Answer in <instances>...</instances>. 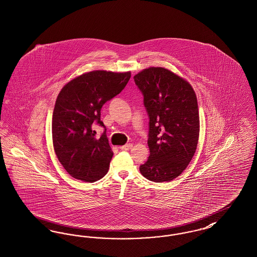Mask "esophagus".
<instances>
[{
	"label": "esophagus",
	"mask_w": 257,
	"mask_h": 257,
	"mask_svg": "<svg viewBox=\"0 0 257 257\" xmlns=\"http://www.w3.org/2000/svg\"><path fill=\"white\" fill-rule=\"evenodd\" d=\"M132 147H133L132 144H127V145H125V146L120 147V150H122V151H129V150L132 149Z\"/></svg>",
	"instance_id": "esophagus-1"
}]
</instances>
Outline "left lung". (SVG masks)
Masks as SVG:
<instances>
[{
    "instance_id": "obj_1",
    "label": "left lung",
    "mask_w": 257,
    "mask_h": 257,
    "mask_svg": "<svg viewBox=\"0 0 257 257\" xmlns=\"http://www.w3.org/2000/svg\"><path fill=\"white\" fill-rule=\"evenodd\" d=\"M150 117V157L141 174L154 182L173 181L188 166L197 149L200 120L197 97L188 81L161 67L134 76Z\"/></svg>"
}]
</instances>
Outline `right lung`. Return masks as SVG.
Instances as JSON below:
<instances>
[{
	"label": "right lung",
	"instance_id": "1",
	"mask_svg": "<svg viewBox=\"0 0 257 257\" xmlns=\"http://www.w3.org/2000/svg\"><path fill=\"white\" fill-rule=\"evenodd\" d=\"M130 72L92 71L70 80L61 89L52 115V142L62 166L76 180L93 182L108 170L113 152L106 135L96 137L93 125L101 121V108L124 89Z\"/></svg>",
	"mask_w": 257,
	"mask_h": 257
}]
</instances>
